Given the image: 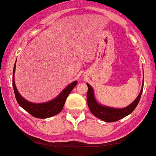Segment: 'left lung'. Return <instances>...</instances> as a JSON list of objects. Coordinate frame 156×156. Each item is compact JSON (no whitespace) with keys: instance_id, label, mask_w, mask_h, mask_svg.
Masks as SVG:
<instances>
[{"instance_id":"1","label":"left lung","mask_w":156,"mask_h":156,"mask_svg":"<svg viewBox=\"0 0 156 156\" xmlns=\"http://www.w3.org/2000/svg\"><path fill=\"white\" fill-rule=\"evenodd\" d=\"M87 85H88L87 102H88V108H89L90 111L98 118L105 122L110 123V122L118 121L120 119L125 118L126 116L131 114L135 110V108H136V106L138 104L139 100H140V97H141L142 94V91H143L144 80L141 90H140L137 98L132 102L131 104L129 105L128 106L121 108H113V107L100 104V103H98V100H96L93 88L88 83H87Z\"/></svg>"}]
</instances>
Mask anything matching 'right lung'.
<instances>
[{"label":"right lung","mask_w":156,"mask_h":156,"mask_svg":"<svg viewBox=\"0 0 156 156\" xmlns=\"http://www.w3.org/2000/svg\"><path fill=\"white\" fill-rule=\"evenodd\" d=\"M16 63H15L14 68H13L12 74V85L14 88L15 96L16 100L21 107L33 115L36 118L45 119L51 118L52 116L57 115L62 110L64 106L65 100L71 93L73 88L77 84V81H73V83H70L68 86H66L64 89L62 91L61 93L58 95L56 98L46 103H35L28 101L21 96L18 92L16 85L15 84V71H16Z\"/></svg>","instance_id":"1"}]
</instances>
